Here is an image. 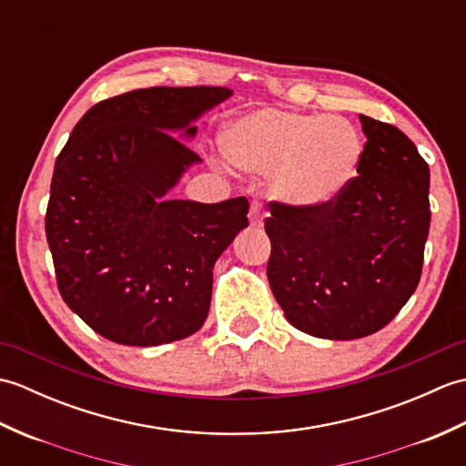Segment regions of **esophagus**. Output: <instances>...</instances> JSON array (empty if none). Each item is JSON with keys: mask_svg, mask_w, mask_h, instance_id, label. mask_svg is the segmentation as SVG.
I'll return each mask as SVG.
<instances>
[{"mask_svg": "<svg viewBox=\"0 0 466 466\" xmlns=\"http://www.w3.org/2000/svg\"><path fill=\"white\" fill-rule=\"evenodd\" d=\"M264 220V206L260 202H252L250 206V224L260 226Z\"/></svg>", "mask_w": 466, "mask_h": 466, "instance_id": "esophagus-1", "label": "esophagus"}]
</instances>
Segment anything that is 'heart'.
I'll return each mask as SVG.
<instances>
[{
	"label": "heart",
	"mask_w": 466,
	"mask_h": 466,
	"mask_svg": "<svg viewBox=\"0 0 466 466\" xmlns=\"http://www.w3.org/2000/svg\"><path fill=\"white\" fill-rule=\"evenodd\" d=\"M222 150L248 172L268 174L274 196L299 210L339 200L359 174L360 132L340 116L279 107L246 114L224 127Z\"/></svg>",
	"instance_id": "1"
}]
</instances>
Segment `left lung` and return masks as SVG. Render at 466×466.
Listing matches in <instances>:
<instances>
[{"label":"left lung","mask_w":466,"mask_h":466,"mask_svg":"<svg viewBox=\"0 0 466 466\" xmlns=\"http://www.w3.org/2000/svg\"><path fill=\"white\" fill-rule=\"evenodd\" d=\"M359 176L320 210L270 202L274 299L296 329L352 340L384 329L417 290L431 226L429 164L392 124L360 114Z\"/></svg>","instance_id":"1"}]
</instances>
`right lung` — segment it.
Instances as JSON below:
<instances>
[{
	"label": "right lung",
	"instance_id": "obj_1",
	"mask_svg": "<svg viewBox=\"0 0 466 466\" xmlns=\"http://www.w3.org/2000/svg\"><path fill=\"white\" fill-rule=\"evenodd\" d=\"M228 87H146L97 102L59 152L46 236L64 302L104 339L127 346L182 340L202 329L212 268L242 228L244 196L167 200L200 156L194 136Z\"/></svg>",
	"mask_w": 466,
	"mask_h": 466
}]
</instances>
